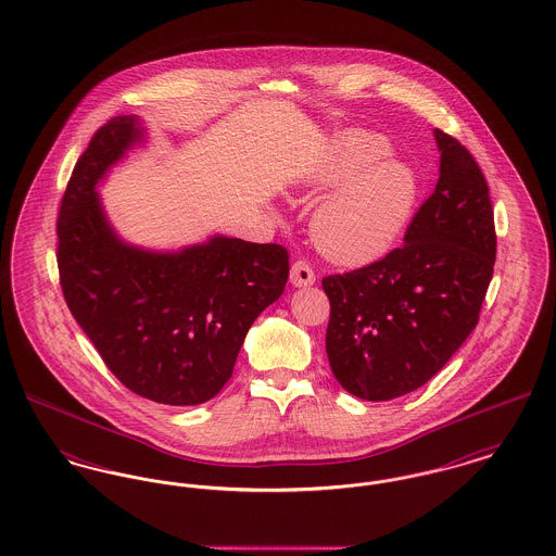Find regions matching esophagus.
<instances>
[{
	"label": "esophagus",
	"mask_w": 556,
	"mask_h": 556,
	"mask_svg": "<svg viewBox=\"0 0 556 556\" xmlns=\"http://www.w3.org/2000/svg\"><path fill=\"white\" fill-rule=\"evenodd\" d=\"M317 281V275L313 270V266L306 261H295L290 268V283L293 288H308Z\"/></svg>",
	"instance_id": "obj_1"
}]
</instances>
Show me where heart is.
Listing matches in <instances>:
<instances>
[{
  "label": "heart",
  "instance_id": "heart-1",
  "mask_svg": "<svg viewBox=\"0 0 556 556\" xmlns=\"http://www.w3.org/2000/svg\"><path fill=\"white\" fill-rule=\"evenodd\" d=\"M381 135L345 129L295 181L318 200L308 231L318 252L345 266L375 263L392 250L419 202V177L410 164L388 154Z\"/></svg>",
  "mask_w": 556,
  "mask_h": 556
}]
</instances>
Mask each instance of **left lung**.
<instances>
[{
	"label": "left lung",
	"instance_id": "1",
	"mask_svg": "<svg viewBox=\"0 0 556 556\" xmlns=\"http://www.w3.org/2000/svg\"><path fill=\"white\" fill-rule=\"evenodd\" d=\"M440 179L404 245L372 265L323 279L331 304L327 358L352 396L415 392L476 329L496 261L494 211L476 160L433 129Z\"/></svg>",
	"mask_w": 556,
	"mask_h": 556
}]
</instances>
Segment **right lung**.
Returning a JSON list of instances; mask_svg holds the SVG:
<instances>
[{
	"label": "right lung",
	"mask_w": 556,
	"mask_h": 556,
	"mask_svg": "<svg viewBox=\"0 0 556 556\" xmlns=\"http://www.w3.org/2000/svg\"><path fill=\"white\" fill-rule=\"evenodd\" d=\"M146 143L135 114L93 135L60 206V283L123 386L160 404L195 406L231 379L248 329L286 290L290 263L277 243L218 233L177 250L121 238L98 186Z\"/></svg>",
	"instance_id": "1"
}]
</instances>
